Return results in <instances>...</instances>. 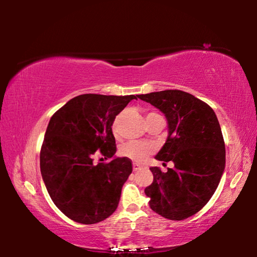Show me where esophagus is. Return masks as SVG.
I'll use <instances>...</instances> for the list:
<instances>
[{"label": "esophagus", "mask_w": 257, "mask_h": 257, "mask_svg": "<svg viewBox=\"0 0 257 257\" xmlns=\"http://www.w3.org/2000/svg\"><path fill=\"white\" fill-rule=\"evenodd\" d=\"M141 169H142V167H141V165H139V164H137V163H134V164H133V170H134V171L141 170Z\"/></svg>", "instance_id": "esophagus-1"}]
</instances>
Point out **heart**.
<instances>
[{"instance_id": "1", "label": "heart", "mask_w": 257, "mask_h": 257, "mask_svg": "<svg viewBox=\"0 0 257 257\" xmlns=\"http://www.w3.org/2000/svg\"><path fill=\"white\" fill-rule=\"evenodd\" d=\"M116 123H118V119L113 123V130L116 132ZM153 152V146L150 144H143V143H128V144L123 145L120 150V154L128 158L130 160L135 161V162L141 163L144 161L147 155Z\"/></svg>"}]
</instances>
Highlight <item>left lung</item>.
Wrapping results in <instances>:
<instances>
[{
  "label": "left lung",
  "mask_w": 257,
  "mask_h": 257,
  "mask_svg": "<svg viewBox=\"0 0 257 257\" xmlns=\"http://www.w3.org/2000/svg\"><path fill=\"white\" fill-rule=\"evenodd\" d=\"M163 113L168 137L155 159L175 167L151 168L153 182L145 188L150 207L170 220H185L206 205L225 168V147L219 121L206 103L189 93L168 89L138 95Z\"/></svg>",
  "instance_id": "8db88e82"
}]
</instances>
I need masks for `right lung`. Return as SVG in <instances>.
Instances as JSON below:
<instances>
[{
	"label": "right lung",
	"instance_id": "1",
	"mask_svg": "<svg viewBox=\"0 0 257 257\" xmlns=\"http://www.w3.org/2000/svg\"><path fill=\"white\" fill-rule=\"evenodd\" d=\"M135 95L84 94L56 111L41 150V173L56 207L82 224L105 220L116 210L133 171L128 158H116L112 124ZM111 158L94 165L95 155Z\"/></svg>",
	"mask_w": 257,
	"mask_h": 257
}]
</instances>
